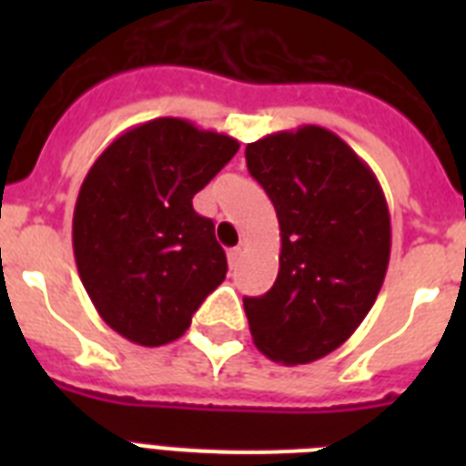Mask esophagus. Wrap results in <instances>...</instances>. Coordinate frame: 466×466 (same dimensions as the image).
Listing matches in <instances>:
<instances>
[{
    "mask_svg": "<svg viewBox=\"0 0 466 466\" xmlns=\"http://www.w3.org/2000/svg\"><path fill=\"white\" fill-rule=\"evenodd\" d=\"M227 261H229V268H237V263L241 261V247L229 248V251H227Z\"/></svg>",
    "mask_w": 466,
    "mask_h": 466,
    "instance_id": "1",
    "label": "esophagus"
}]
</instances>
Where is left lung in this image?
<instances>
[{
    "label": "left lung",
    "mask_w": 466,
    "mask_h": 466,
    "mask_svg": "<svg viewBox=\"0 0 466 466\" xmlns=\"http://www.w3.org/2000/svg\"><path fill=\"white\" fill-rule=\"evenodd\" d=\"M247 167L280 225V268L261 298H244L254 346L307 365L343 346L382 290L391 251L387 198L372 168L319 126L247 145Z\"/></svg>",
    "instance_id": "1"
}]
</instances>
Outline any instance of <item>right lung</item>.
<instances>
[{
    "instance_id": "1",
    "label": "right lung",
    "mask_w": 466,
    "mask_h": 466,
    "mask_svg": "<svg viewBox=\"0 0 466 466\" xmlns=\"http://www.w3.org/2000/svg\"><path fill=\"white\" fill-rule=\"evenodd\" d=\"M239 142L183 118L118 135L91 164L75 205L72 247L84 290L113 331L137 346L181 339L227 276L225 248L193 196Z\"/></svg>"
}]
</instances>
